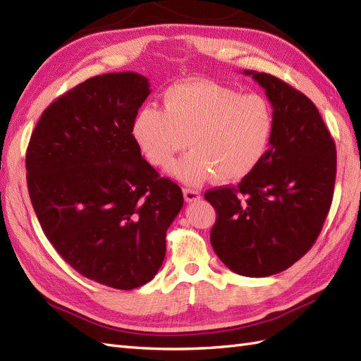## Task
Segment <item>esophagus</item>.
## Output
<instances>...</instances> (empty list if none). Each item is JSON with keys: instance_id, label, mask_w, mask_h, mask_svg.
Returning <instances> with one entry per match:
<instances>
[{"instance_id": "obj_1", "label": "esophagus", "mask_w": 361, "mask_h": 361, "mask_svg": "<svg viewBox=\"0 0 361 361\" xmlns=\"http://www.w3.org/2000/svg\"><path fill=\"white\" fill-rule=\"evenodd\" d=\"M183 195H185V200L188 203H194V202H198L200 200V192L198 190H194V189H183Z\"/></svg>"}]
</instances>
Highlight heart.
<instances>
[{
  "mask_svg": "<svg viewBox=\"0 0 361 361\" xmlns=\"http://www.w3.org/2000/svg\"><path fill=\"white\" fill-rule=\"evenodd\" d=\"M274 132V113L262 94L239 91L209 79L175 83L163 94V110L147 104L136 113L132 135L152 166L169 167L188 185L211 176L220 185L245 180L262 163Z\"/></svg>",
  "mask_w": 361,
  "mask_h": 361,
  "instance_id": "1",
  "label": "heart"
}]
</instances>
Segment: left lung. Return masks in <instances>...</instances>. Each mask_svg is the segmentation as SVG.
<instances>
[{
  "label": "left lung",
  "instance_id": "left-lung-1",
  "mask_svg": "<svg viewBox=\"0 0 361 361\" xmlns=\"http://www.w3.org/2000/svg\"><path fill=\"white\" fill-rule=\"evenodd\" d=\"M265 90L274 132L262 163L235 188L208 190L217 212L211 245L229 270L265 278L307 252L331 209L336 149L310 99L271 74L247 70Z\"/></svg>",
  "mask_w": 361,
  "mask_h": 361
}]
</instances>
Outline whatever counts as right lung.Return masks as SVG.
I'll list each match as a JSON object with an SVG mask.
<instances>
[{"mask_svg": "<svg viewBox=\"0 0 361 361\" xmlns=\"http://www.w3.org/2000/svg\"><path fill=\"white\" fill-rule=\"evenodd\" d=\"M149 94V80L132 71L82 82L43 111L26 153L44 235L75 271L119 290L158 273L183 208L180 186L161 178L132 135Z\"/></svg>", "mask_w": 361, "mask_h": 361, "instance_id": "1", "label": "right lung"}]
</instances>
